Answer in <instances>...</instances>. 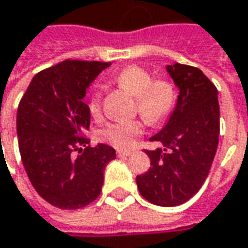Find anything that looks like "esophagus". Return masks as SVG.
I'll list each match as a JSON object with an SVG mask.
<instances>
[{
  "instance_id": "1",
  "label": "esophagus",
  "mask_w": 248,
  "mask_h": 248,
  "mask_svg": "<svg viewBox=\"0 0 248 248\" xmlns=\"http://www.w3.org/2000/svg\"><path fill=\"white\" fill-rule=\"evenodd\" d=\"M117 155L118 157H127V156H130L131 152L130 151H124V149H118Z\"/></svg>"
}]
</instances>
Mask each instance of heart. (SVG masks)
I'll return each instance as SVG.
<instances>
[{
    "label": "heart",
    "instance_id": "heart-1",
    "mask_svg": "<svg viewBox=\"0 0 248 248\" xmlns=\"http://www.w3.org/2000/svg\"><path fill=\"white\" fill-rule=\"evenodd\" d=\"M112 82L136 96V110L149 121L157 124L167 118L175 108L178 100V89L170 80H155L153 76L137 65L121 69L111 77ZM89 111L97 117L102 111V88L96 87L89 96ZM144 133V122L138 119L114 121L107 124L99 131L103 142L115 146L118 149H127L133 146Z\"/></svg>",
    "mask_w": 248,
    "mask_h": 248
}]
</instances>
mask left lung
Masks as SVG:
<instances>
[{"label":"left lung","instance_id":"8db88e82","mask_svg":"<svg viewBox=\"0 0 248 248\" xmlns=\"http://www.w3.org/2000/svg\"><path fill=\"white\" fill-rule=\"evenodd\" d=\"M167 70L179 88L176 107L151 141L164 148L145 151L151 168L137 181L140 194L159 206H178L201 188L212 167L220 134L217 88L198 67L182 63Z\"/></svg>","mask_w":248,"mask_h":248}]
</instances>
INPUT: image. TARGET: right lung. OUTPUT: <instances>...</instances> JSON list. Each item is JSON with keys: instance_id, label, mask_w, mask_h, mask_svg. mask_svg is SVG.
<instances>
[{"instance_id": "add662e5", "label": "right lung", "mask_w": 248, "mask_h": 248, "mask_svg": "<svg viewBox=\"0 0 248 248\" xmlns=\"http://www.w3.org/2000/svg\"><path fill=\"white\" fill-rule=\"evenodd\" d=\"M107 66L110 62L62 61L35 75L18 103V149L25 172L38 194L55 208L75 210L95 201L104 168L115 159L114 148L89 146L84 136L91 124L84 97Z\"/></svg>"}]
</instances>
